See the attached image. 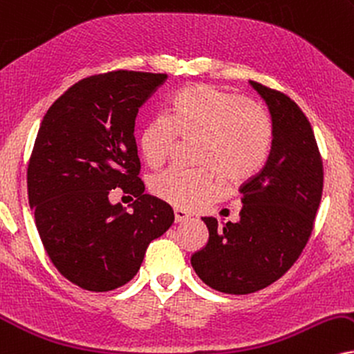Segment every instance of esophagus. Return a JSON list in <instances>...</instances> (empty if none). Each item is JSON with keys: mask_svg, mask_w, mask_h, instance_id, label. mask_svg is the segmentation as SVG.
Listing matches in <instances>:
<instances>
[{"mask_svg": "<svg viewBox=\"0 0 354 354\" xmlns=\"http://www.w3.org/2000/svg\"><path fill=\"white\" fill-rule=\"evenodd\" d=\"M189 213H187L185 210H180V208H176L174 210V218H176V223H180V221H185L189 220Z\"/></svg>", "mask_w": 354, "mask_h": 354, "instance_id": "34e87169", "label": "esophagus"}]
</instances>
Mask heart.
I'll use <instances>...</instances> for the list:
<instances>
[{
	"label": "heart",
	"mask_w": 354,
	"mask_h": 354,
	"mask_svg": "<svg viewBox=\"0 0 354 354\" xmlns=\"http://www.w3.org/2000/svg\"><path fill=\"white\" fill-rule=\"evenodd\" d=\"M182 139H200V170L170 167L151 180L156 197L190 208L221 190V177L231 185L254 177L268 159L272 126L263 108L238 93L212 85L178 91L167 116L151 118L141 133V151L151 167H159Z\"/></svg>",
	"instance_id": "heart-1"
}]
</instances>
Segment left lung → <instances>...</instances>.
<instances>
[{
	"instance_id": "1",
	"label": "left lung",
	"mask_w": 354,
	"mask_h": 354,
	"mask_svg": "<svg viewBox=\"0 0 354 354\" xmlns=\"http://www.w3.org/2000/svg\"><path fill=\"white\" fill-rule=\"evenodd\" d=\"M268 104L272 142L268 162L239 192L236 223L203 216L208 243L192 256L197 276L223 294L244 295L281 279L302 254L324 190V165L307 116L281 91L250 82Z\"/></svg>"
}]
</instances>
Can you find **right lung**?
Segmentation results:
<instances>
[{"mask_svg": "<svg viewBox=\"0 0 354 354\" xmlns=\"http://www.w3.org/2000/svg\"><path fill=\"white\" fill-rule=\"evenodd\" d=\"M165 73L116 71L84 78L47 110L28 165L29 207L50 261L91 292L124 286L152 239L174 223L169 203L144 194L134 121ZM113 188L137 197L131 212Z\"/></svg>", "mask_w": 354, "mask_h": 354, "instance_id": "1", "label": "right lung"}]
</instances>
